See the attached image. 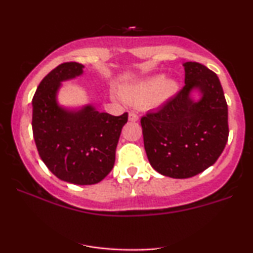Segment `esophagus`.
<instances>
[{
    "label": "esophagus",
    "instance_id": "34e87169",
    "mask_svg": "<svg viewBox=\"0 0 253 253\" xmlns=\"http://www.w3.org/2000/svg\"><path fill=\"white\" fill-rule=\"evenodd\" d=\"M138 119H139V117L135 114V113L130 112L128 114V120L132 121V123H135V121H138Z\"/></svg>",
    "mask_w": 253,
    "mask_h": 253
}]
</instances>
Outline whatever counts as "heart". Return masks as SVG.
<instances>
[{
    "label": "heart",
    "mask_w": 253,
    "mask_h": 253,
    "mask_svg": "<svg viewBox=\"0 0 253 253\" xmlns=\"http://www.w3.org/2000/svg\"><path fill=\"white\" fill-rule=\"evenodd\" d=\"M178 90V83L175 78L155 75L143 81L125 85L120 89V95L129 103L140 104L149 109L163 107L172 100Z\"/></svg>",
    "instance_id": "1"
}]
</instances>
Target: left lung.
I'll use <instances>...</instances> for the list:
<instances>
[{
	"label": "left lung",
	"instance_id": "8db88e82",
	"mask_svg": "<svg viewBox=\"0 0 253 253\" xmlns=\"http://www.w3.org/2000/svg\"><path fill=\"white\" fill-rule=\"evenodd\" d=\"M183 66L181 91L141 118L151 167L171 178H189L208 169L228 139V109L219 77L200 63Z\"/></svg>",
	"mask_w": 253,
	"mask_h": 253
}]
</instances>
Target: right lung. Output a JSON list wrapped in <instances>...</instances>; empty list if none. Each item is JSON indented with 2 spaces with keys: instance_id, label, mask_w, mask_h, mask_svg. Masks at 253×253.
Returning a JSON list of instances; mask_svg holds the SVG:
<instances>
[{
  "instance_id": "1",
  "label": "right lung",
  "mask_w": 253,
  "mask_h": 253,
  "mask_svg": "<svg viewBox=\"0 0 253 253\" xmlns=\"http://www.w3.org/2000/svg\"><path fill=\"white\" fill-rule=\"evenodd\" d=\"M84 65L64 63L43 77L34 94L32 128L40 158L64 182L89 185L101 182L115 163L121 129L128 114L113 117L91 103L65 107L58 94L65 81L83 75Z\"/></svg>"
}]
</instances>
